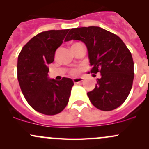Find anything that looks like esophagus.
Wrapping results in <instances>:
<instances>
[{"instance_id": "obj_1", "label": "esophagus", "mask_w": 149, "mask_h": 149, "mask_svg": "<svg viewBox=\"0 0 149 149\" xmlns=\"http://www.w3.org/2000/svg\"><path fill=\"white\" fill-rule=\"evenodd\" d=\"M84 79V78H82V77L74 78V79H73V81L75 84H78V83H80V82L83 81Z\"/></svg>"}]
</instances>
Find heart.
Listing matches in <instances>:
<instances>
[{
  "mask_svg": "<svg viewBox=\"0 0 149 149\" xmlns=\"http://www.w3.org/2000/svg\"><path fill=\"white\" fill-rule=\"evenodd\" d=\"M71 73L73 75H76V73H77V70H76V69H73V70H71Z\"/></svg>",
  "mask_w": 149,
  "mask_h": 149,
  "instance_id": "heart-1",
  "label": "heart"
}]
</instances>
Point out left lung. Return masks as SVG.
<instances>
[{"mask_svg": "<svg viewBox=\"0 0 149 149\" xmlns=\"http://www.w3.org/2000/svg\"><path fill=\"white\" fill-rule=\"evenodd\" d=\"M79 40L88 50L91 73H101L95 88L87 93L91 104L102 111L116 109L125 101L134 79L130 50L116 34L99 26L71 29L65 42Z\"/></svg>", "mask_w": 149, "mask_h": 149, "instance_id": "obj_1", "label": "left lung"}]
</instances>
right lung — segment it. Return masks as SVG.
<instances>
[{
    "label": "right lung",
    "instance_id": "1",
    "mask_svg": "<svg viewBox=\"0 0 149 149\" xmlns=\"http://www.w3.org/2000/svg\"><path fill=\"white\" fill-rule=\"evenodd\" d=\"M68 31L49 30L37 34L18 57V81L24 97L34 110L44 115H56L65 109L74 84L71 79L56 81L48 76V65L54 61L55 51Z\"/></svg>",
    "mask_w": 149,
    "mask_h": 149
}]
</instances>
